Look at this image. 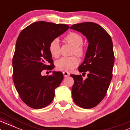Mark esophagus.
<instances>
[{
	"label": "esophagus",
	"mask_w": 130,
	"mask_h": 130,
	"mask_svg": "<svg viewBox=\"0 0 130 130\" xmlns=\"http://www.w3.org/2000/svg\"><path fill=\"white\" fill-rule=\"evenodd\" d=\"M63 75H64V77H68V76L70 75V74L69 73H68V72H63Z\"/></svg>",
	"instance_id": "esophagus-1"
}]
</instances>
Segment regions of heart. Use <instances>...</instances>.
Here are the masks:
<instances>
[{"instance_id": "heart-1", "label": "heart", "mask_w": 130, "mask_h": 130, "mask_svg": "<svg viewBox=\"0 0 130 130\" xmlns=\"http://www.w3.org/2000/svg\"><path fill=\"white\" fill-rule=\"evenodd\" d=\"M64 39L67 42L74 47L73 53L79 57H82L85 53V50L82 47L83 42V38L77 33H70L66 36ZM49 52L50 55L54 58H57L59 54V45L58 39H54L50 42L49 45ZM78 60L75 56L71 57H62L56 62V68L61 71L69 72L77 66Z\"/></svg>"}]
</instances>
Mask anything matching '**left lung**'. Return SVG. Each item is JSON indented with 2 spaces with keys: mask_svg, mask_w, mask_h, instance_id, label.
<instances>
[{
  "mask_svg": "<svg viewBox=\"0 0 130 130\" xmlns=\"http://www.w3.org/2000/svg\"><path fill=\"white\" fill-rule=\"evenodd\" d=\"M71 28L82 33L89 43L84 61L78 67L79 72H86L88 78L83 80L81 75H71L74 80L73 100L80 107L89 109L103 100L112 79L114 64L112 39L103 27L94 22L74 24Z\"/></svg>",
  "mask_w": 130,
  "mask_h": 130,
  "instance_id": "obj_1",
  "label": "left lung"
}]
</instances>
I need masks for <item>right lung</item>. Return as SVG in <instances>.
Wrapping results in <instances>:
<instances>
[{
  "label": "right lung",
  "instance_id": "obj_1",
  "mask_svg": "<svg viewBox=\"0 0 130 130\" xmlns=\"http://www.w3.org/2000/svg\"><path fill=\"white\" fill-rule=\"evenodd\" d=\"M69 28L66 24L38 21L24 28L18 36L13 58V79L21 99L30 108L41 109L49 105L55 90L63 80L61 72L53 71L49 76L41 74L54 68L48 48L50 42Z\"/></svg>",
  "mask_w": 130,
  "mask_h": 130
}]
</instances>
